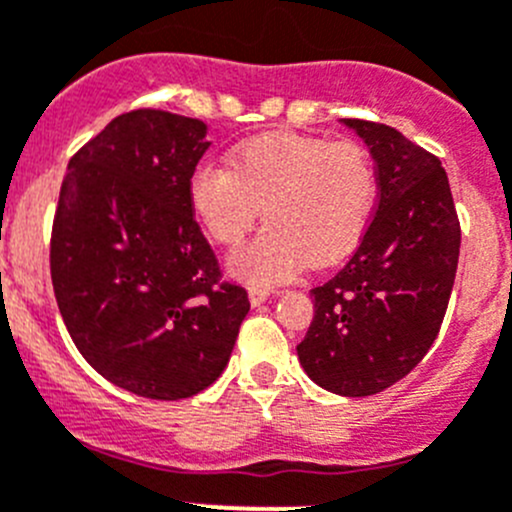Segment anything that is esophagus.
<instances>
[{
	"instance_id": "obj_1",
	"label": "esophagus",
	"mask_w": 512,
	"mask_h": 512,
	"mask_svg": "<svg viewBox=\"0 0 512 512\" xmlns=\"http://www.w3.org/2000/svg\"><path fill=\"white\" fill-rule=\"evenodd\" d=\"M270 295H272V292L265 290V287H252V290H250V305L252 307L262 305L265 300H270Z\"/></svg>"
}]
</instances>
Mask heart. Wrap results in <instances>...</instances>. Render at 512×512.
<instances>
[{"label": "heart", "mask_w": 512, "mask_h": 512, "mask_svg": "<svg viewBox=\"0 0 512 512\" xmlns=\"http://www.w3.org/2000/svg\"><path fill=\"white\" fill-rule=\"evenodd\" d=\"M377 202L370 155L350 140L265 135L245 142L230 167L202 162L190 205L212 240H242L265 207L267 225L232 250L227 267L250 285H277L307 262L327 265L360 242Z\"/></svg>", "instance_id": "b5f03b06"}]
</instances>
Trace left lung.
I'll return each instance as SVG.
<instances>
[{
  "instance_id": "1",
  "label": "left lung",
  "mask_w": 512,
  "mask_h": 512,
  "mask_svg": "<svg viewBox=\"0 0 512 512\" xmlns=\"http://www.w3.org/2000/svg\"><path fill=\"white\" fill-rule=\"evenodd\" d=\"M342 122L375 160L377 207L347 265L310 290L315 317L297 357L320 388L365 398L403 380L438 337L460 222L438 157L388 124Z\"/></svg>"
}]
</instances>
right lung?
Returning a JSON list of instances; mask_svg holds the SVG:
<instances>
[{
    "label": "right lung",
    "instance_id": "obj_1",
    "mask_svg": "<svg viewBox=\"0 0 512 512\" xmlns=\"http://www.w3.org/2000/svg\"><path fill=\"white\" fill-rule=\"evenodd\" d=\"M205 135L165 109L124 112L69 160L59 190L49 270L62 320L84 360L140 398L210 388L250 312L192 215Z\"/></svg>",
    "mask_w": 512,
    "mask_h": 512
}]
</instances>
